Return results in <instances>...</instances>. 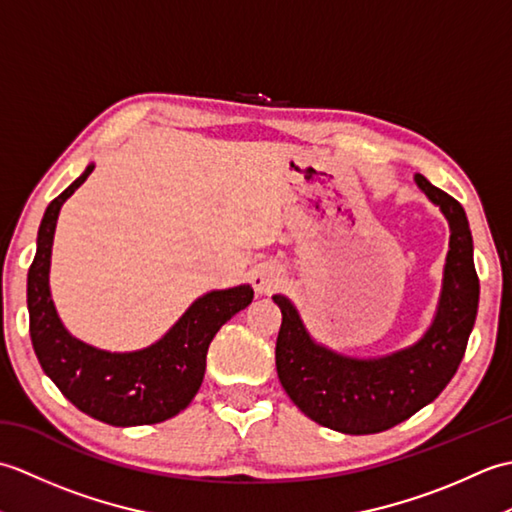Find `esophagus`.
Returning a JSON list of instances; mask_svg holds the SVG:
<instances>
[{
	"label": "esophagus",
	"mask_w": 512,
	"mask_h": 512,
	"mask_svg": "<svg viewBox=\"0 0 512 512\" xmlns=\"http://www.w3.org/2000/svg\"><path fill=\"white\" fill-rule=\"evenodd\" d=\"M250 281H253V288L257 295H270V292L279 288L281 273L277 266L262 264V266H257L253 273H250Z\"/></svg>",
	"instance_id": "1"
}]
</instances>
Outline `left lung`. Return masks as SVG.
<instances>
[{
    "label": "left lung",
    "mask_w": 512,
    "mask_h": 512,
    "mask_svg": "<svg viewBox=\"0 0 512 512\" xmlns=\"http://www.w3.org/2000/svg\"><path fill=\"white\" fill-rule=\"evenodd\" d=\"M413 180L451 231L438 308L416 343L383 356H345L314 341L295 303L273 295L281 310L275 347L281 385L310 420L350 436L387 431L436 400L458 372L477 317L480 279L462 204L420 173Z\"/></svg>",
    "instance_id": "8db88e82"
}]
</instances>
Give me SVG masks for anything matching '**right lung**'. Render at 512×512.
<instances>
[{
	"mask_svg": "<svg viewBox=\"0 0 512 512\" xmlns=\"http://www.w3.org/2000/svg\"><path fill=\"white\" fill-rule=\"evenodd\" d=\"M92 171L94 162L48 204L39 224L37 253L28 270L32 347L43 372L76 409L114 427L156 424L189 407L202 385L213 336L253 301V288L242 284L206 292L143 350L107 352L76 339L54 308L50 259L61 206Z\"/></svg>",
	"mask_w": 512,
	"mask_h": 512,
	"instance_id": "1",
	"label": "right lung"
}]
</instances>
